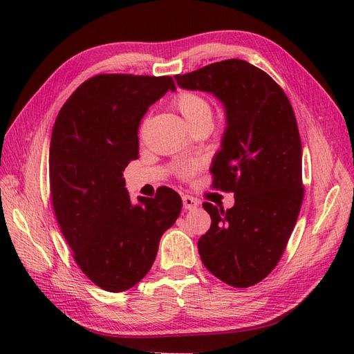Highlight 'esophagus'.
<instances>
[{"instance_id":"34e87169","label":"esophagus","mask_w":354,"mask_h":354,"mask_svg":"<svg viewBox=\"0 0 354 354\" xmlns=\"http://www.w3.org/2000/svg\"><path fill=\"white\" fill-rule=\"evenodd\" d=\"M183 204H184L185 209H194L199 205V201L192 198V196H183Z\"/></svg>"}]
</instances>
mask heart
Listing matches in <instances>:
<instances>
[{"mask_svg":"<svg viewBox=\"0 0 354 354\" xmlns=\"http://www.w3.org/2000/svg\"><path fill=\"white\" fill-rule=\"evenodd\" d=\"M175 108L181 112L185 118L187 124L192 127V131L198 129L201 126H212L213 122V106L207 97L193 91H181L173 100ZM196 171V164L185 162L179 164L176 167V175L179 178H192Z\"/></svg>","mask_w":354,"mask_h":354,"instance_id":"1","label":"heart"}]
</instances>
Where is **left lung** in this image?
<instances>
[{"label":"left lung","instance_id":"8db88e82","mask_svg":"<svg viewBox=\"0 0 354 354\" xmlns=\"http://www.w3.org/2000/svg\"><path fill=\"white\" fill-rule=\"evenodd\" d=\"M185 89L213 93L227 111L213 189L234 193L230 209L204 202L212 227L199 239L204 266L234 288H250L278 265L304 198L301 138L292 104L268 73L227 59L176 74Z\"/></svg>","mask_w":354,"mask_h":354}]
</instances>
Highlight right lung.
Wrapping results in <instances>:
<instances>
[{
    "label": "right lung",
    "instance_id": "obj_1",
    "mask_svg": "<svg viewBox=\"0 0 354 354\" xmlns=\"http://www.w3.org/2000/svg\"><path fill=\"white\" fill-rule=\"evenodd\" d=\"M171 89L170 76L97 74L59 111L50 142V193L73 259L89 280L124 292L152 268L181 196L164 189L132 205L123 171L138 158V126Z\"/></svg>",
    "mask_w": 354,
    "mask_h": 354
}]
</instances>
